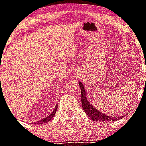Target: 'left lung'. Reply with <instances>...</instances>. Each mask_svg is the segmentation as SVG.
<instances>
[{
  "instance_id": "obj_1",
  "label": "left lung",
  "mask_w": 146,
  "mask_h": 146,
  "mask_svg": "<svg viewBox=\"0 0 146 146\" xmlns=\"http://www.w3.org/2000/svg\"><path fill=\"white\" fill-rule=\"evenodd\" d=\"M146 79V78H145ZM80 85V90H81V105L82 108L84 110L85 113L91 118L93 121H115V120H119L121 118H123L125 115H123L121 118H115V117L110 116L108 115L102 113L101 112L96 109L93 105L90 104L86 98V88L83 87V84L81 83H79Z\"/></svg>"
}]
</instances>
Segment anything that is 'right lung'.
Instances as JSON below:
<instances>
[{
    "label": "right lung",
    "instance_id": "right-lung-1",
    "mask_svg": "<svg viewBox=\"0 0 146 146\" xmlns=\"http://www.w3.org/2000/svg\"><path fill=\"white\" fill-rule=\"evenodd\" d=\"M57 106H57V105H56V108L54 109V111H53V112L51 113V114H50V115H48V116L46 117V118H43V119L40 120V121H38V122H35V123H35V124H39V123L42 124V123H48V121H50V120H51L52 118H53V117H54L55 114H56V110H57Z\"/></svg>",
    "mask_w": 146,
    "mask_h": 146
}]
</instances>
